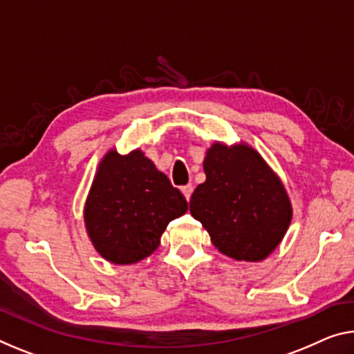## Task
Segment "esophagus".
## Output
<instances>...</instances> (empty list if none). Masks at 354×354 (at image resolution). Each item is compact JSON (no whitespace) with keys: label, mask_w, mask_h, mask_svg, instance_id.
Returning <instances> with one entry per match:
<instances>
[{"label":"esophagus","mask_w":354,"mask_h":354,"mask_svg":"<svg viewBox=\"0 0 354 354\" xmlns=\"http://www.w3.org/2000/svg\"><path fill=\"white\" fill-rule=\"evenodd\" d=\"M181 192H183L184 197H186V200L189 201V200H190V197H192V192H194V187H192V184H187V186L181 187Z\"/></svg>","instance_id":"1"}]
</instances>
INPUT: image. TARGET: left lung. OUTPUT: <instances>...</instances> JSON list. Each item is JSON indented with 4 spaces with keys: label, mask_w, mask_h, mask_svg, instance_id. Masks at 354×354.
Segmentation results:
<instances>
[{
    "label": "left lung",
    "mask_w": 354,
    "mask_h": 354,
    "mask_svg": "<svg viewBox=\"0 0 354 354\" xmlns=\"http://www.w3.org/2000/svg\"><path fill=\"white\" fill-rule=\"evenodd\" d=\"M206 181L190 198V214L209 233L221 254L263 261L276 250L293 218L280 179L250 145L214 142L203 160Z\"/></svg>",
    "instance_id": "left-lung-1"
}]
</instances>
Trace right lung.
<instances>
[{
  "label": "right lung",
  "instance_id": "1",
  "mask_svg": "<svg viewBox=\"0 0 354 354\" xmlns=\"http://www.w3.org/2000/svg\"><path fill=\"white\" fill-rule=\"evenodd\" d=\"M187 211V201L142 149L100 159L83 206V221L93 248L113 265H136L159 248L173 218Z\"/></svg>",
  "mask_w": 354,
  "mask_h": 354
}]
</instances>
